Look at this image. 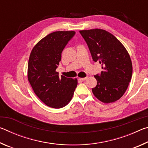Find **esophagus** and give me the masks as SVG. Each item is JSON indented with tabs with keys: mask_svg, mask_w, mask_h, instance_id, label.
Masks as SVG:
<instances>
[{
	"mask_svg": "<svg viewBox=\"0 0 148 148\" xmlns=\"http://www.w3.org/2000/svg\"><path fill=\"white\" fill-rule=\"evenodd\" d=\"M87 79V77H81V78H79L80 80H82V81H85V80H86Z\"/></svg>",
	"mask_w": 148,
	"mask_h": 148,
	"instance_id": "34e87169",
	"label": "esophagus"
}]
</instances>
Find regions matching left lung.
Segmentation results:
<instances>
[{
  "instance_id": "8db88e82",
  "label": "left lung",
  "mask_w": 148,
  "mask_h": 148,
  "mask_svg": "<svg viewBox=\"0 0 148 148\" xmlns=\"http://www.w3.org/2000/svg\"><path fill=\"white\" fill-rule=\"evenodd\" d=\"M91 52L92 60L99 61L102 71L95 76L97 86L92 93L104 103L119 100L131 82L132 65L123 45L113 34L103 29L80 31Z\"/></svg>"
}]
</instances>
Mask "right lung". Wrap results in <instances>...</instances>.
<instances>
[{
    "instance_id": "right-lung-1",
    "label": "right lung",
    "mask_w": 148,
    "mask_h": 148,
    "mask_svg": "<svg viewBox=\"0 0 148 148\" xmlns=\"http://www.w3.org/2000/svg\"><path fill=\"white\" fill-rule=\"evenodd\" d=\"M74 31L50 33L35 45L28 63V79L34 93L44 103L61 108L69 103L77 87V79L59 76L56 69L65 46Z\"/></svg>"
}]
</instances>
